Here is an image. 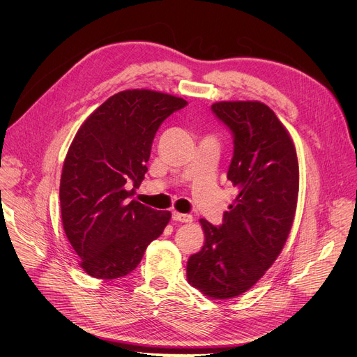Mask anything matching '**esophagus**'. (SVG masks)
<instances>
[{"label":"esophagus","instance_id":"1","mask_svg":"<svg viewBox=\"0 0 357 357\" xmlns=\"http://www.w3.org/2000/svg\"><path fill=\"white\" fill-rule=\"evenodd\" d=\"M172 219L176 222H181V223H190L193 220V218L190 215H185V213H179V212H174Z\"/></svg>","mask_w":357,"mask_h":357}]
</instances>
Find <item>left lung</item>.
Instances as JSON below:
<instances>
[{"mask_svg":"<svg viewBox=\"0 0 357 357\" xmlns=\"http://www.w3.org/2000/svg\"><path fill=\"white\" fill-rule=\"evenodd\" d=\"M215 116L233 134L227 179L238 189L222 226L205 219V244L186 266L188 282L215 299L241 295L274 264L292 227L299 169L294 142L260 101H219Z\"/></svg>","mask_w":357,"mask_h":357,"instance_id":"8db88e82","label":"left lung"}]
</instances>
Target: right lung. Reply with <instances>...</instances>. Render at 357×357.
<instances>
[{
    "label": "right lung",
    "instance_id": "1",
    "mask_svg": "<svg viewBox=\"0 0 357 357\" xmlns=\"http://www.w3.org/2000/svg\"><path fill=\"white\" fill-rule=\"evenodd\" d=\"M186 100L154 90L120 91L75 135L61 176L62 223L83 271L116 280L139 264L171 212L130 200L148 171L154 137Z\"/></svg>",
    "mask_w": 357,
    "mask_h": 357
}]
</instances>
